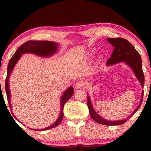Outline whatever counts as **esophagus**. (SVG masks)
Returning a JSON list of instances; mask_svg holds the SVG:
<instances>
[{
	"mask_svg": "<svg viewBox=\"0 0 151 151\" xmlns=\"http://www.w3.org/2000/svg\"><path fill=\"white\" fill-rule=\"evenodd\" d=\"M86 86V82L83 80H81V81H78V82H76V85H75V88H81L83 87H85Z\"/></svg>",
	"mask_w": 151,
	"mask_h": 151,
	"instance_id": "obj_1",
	"label": "esophagus"
}]
</instances>
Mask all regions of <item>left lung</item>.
Returning a JSON list of instances; mask_svg holds the SVG:
<instances>
[{"instance_id": "1", "label": "left lung", "mask_w": 151, "mask_h": 151, "mask_svg": "<svg viewBox=\"0 0 151 151\" xmlns=\"http://www.w3.org/2000/svg\"><path fill=\"white\" fill-rule=\"evenodd\" d=\"M108 41L111 43L114 49L113 52L111 55V58L108 59L106 65H110L115 64L116 63L122 62L124 61L126 64L129 65L130 68L134 71L136 77L139 80L141 86L144 87L145 83V76L142 71V59L140 55L138 53V51L136 50L131 43L127 39L124 38H108ZM143 94H144V91H142V96L140 99V102L139 106L136 108L134 112L130 116L124 120H121L118 121H109L104 119L100 116H99L97 113L95 112L91 104V101L90 98L88 96V106L89 108V112L91 116V118L95 121V122L99 123V124L103 125H120L125 123L127 121L131 118L135 112L139 109L140 105L142 102L143 100Z\"/></svg>"}]
</instances>
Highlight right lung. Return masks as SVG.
I'll return each instance as SVG.
<instances>
[{"mask_svg": "<svg viewBox=\"0 0 151 151\" xmlns=\"http://www.w3.org/2000/svg\"><path fill=\"white\" fill-rule=\"evenodd\" d=\"M58 44L55 43V42H51L48 41H28L25 43L22 44L19 47L18 49L16 51L14 55L12 57L11 59H10L8 68H7V75L5 80V90L6 93V97L8 100V102L9 104L10 108H11V103H10V98H11V93L9 91V76L11 75L12 70H13L14 65L18 61L19 59L21 58L22 54L26 53H34L35 55L42 57H48L52 55L53 54L55 53L58 49ZM73 94V88L72 86L69 88L63 94L61 99V112L58 117V120L53 124L51 125L50 127H47L43 129H41V130H46L51 129V128H55L60 124L62 121L63 117V106L65 102L69 99H70L71 96ZM12 112V111H11Z\"/></svg>", "mask_w": 151, "mask_h": 151, "instance_id": "add662e5", "label": "right lung"}]
</instances>
